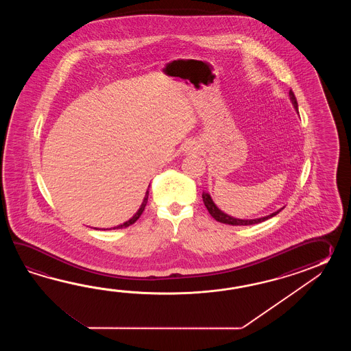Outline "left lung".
<instances>
[{
	"label": "left lung",
	"mask_w": 351,
	"mask_h": 351,
	"mask_svg": "<svg viewBox=\"0 0 351 351\" xmlns=\"http://www.w3.org/2000/svg\"><path fill=\"white\" fill-rule=\"evenodd\" d=\"M290 99H291L292 104L295 106V109L298 110V100H296V97H295V94H293V91L290 90ZM202 197H203V202H204V206L207 207L208 209L209 213H210V216L213 217L216 221L218 222H221V223L226 224H231V226H251V224H257L261 223L263 221H266V219H269L271 217L276 216L277 213L281 210H277L275 213H272V215H269V216L262 217V218H257V219H239V218H233V217L228 216V215H224L222 210H219V209L217 208L216 204L213 203L212 201V198H210V195L208 193H203L202 194Z\"/></svg>",
	"instance_id": "left-lung-1"
}]
</instances>
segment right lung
Instances as JSON below:
<instances>
[{"mask_svg": "<svg viewBox=\"0 0 351 351\" xmlns=\"http://www.w3.org/2000/svg\"><path fill=\"white\" fill-rule=\"evenodd\" d=\"M148 195H149V191H147V193H145V197H144V201H143L142 206H141L139 210H138V212L135 213L134 216H133V218H130V219L127 221L125 223L120 224V226H118V227H114V230H115V228H125V227H129L130 224H133L134 222H136V221H138V218L142 216V213L144 212V209H145V206H147V203H148Z\"/></svg>", "mask_w": 351, "mask_h": 351, "instance_id": "right-lung-1", "label": "right lung"}]
</instances>
